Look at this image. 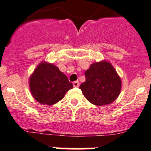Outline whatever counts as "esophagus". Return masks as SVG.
Instances as JSON below:
<instances>
[{
	"mask_svg": "<svg viewBox=\"0 0 151 151\" xmlns=\"http://www.w3.org/2000/svg\"><path fill=\"white\" fill-rule=\"evenodd\" d=\"M73 86H74V87H79V81H74V82H73Z\"/></svg>",
	"mask_w": 151,
	"mask_h": 151,
	"instance_id": "esophagus-1",
	"label": "esophagus"
}]
</instances>
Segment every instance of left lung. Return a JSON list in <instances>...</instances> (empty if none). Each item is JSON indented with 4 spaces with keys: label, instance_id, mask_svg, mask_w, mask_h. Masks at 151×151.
Instances as JSON below:
<instances>
[{
    "label": "left lung",
    "instance_id": "8db88e82",
    "mask_svg": "<svg viewBox=\"0 0 151 151\" xmlns=\"http://www.w3.org/2000/svg\"><path fill=\"white\" fill-rule=\"evenodd\" d=\"M86 81L79 86L83 94L93 104L101 106L113 103L120 94L121 77L110 62H96L85 72Z\"/></svg>",
    "mask_w": 151,
    "mask_h": 151
}]
</instances>
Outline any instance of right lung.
I'll return each instance as SVG.
<instances>
[{"mask_svg": "<svg viewBox=\"0 0 151 151\" xmlns=\"http://www.w3.org/2000/svg\"><path fill=\"white\" fill-rule=\"evenodd\" d=\"M32 96L44 105L55 104L73 88L65 74L52 63L42 61L37 66L29 79Z\"/></svg>", "mask_w": 151, "mask_h": 151, "instance_id": "obj_1", "label": "right lung"}]
</instances>
